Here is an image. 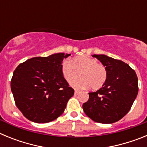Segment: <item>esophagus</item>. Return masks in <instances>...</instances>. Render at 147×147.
Wrapping results in <instances>:
<instances>
[{
	"label": "esophagus",
	"instance_id": "34e87169",
	"mask_svg": "<svg viewBox=\"0 0 147 147\" xmlns=\"http://www.w3.org/2000/svg\"><path fill=\"white\" fill-rule=\"evenodd\" d=\"M79 93H80V91H79V90H76L74 91V94L75 95H78Z\"/></svg>",
	"mask_w": 147,
	"mask_h": 147
}]
</instances>
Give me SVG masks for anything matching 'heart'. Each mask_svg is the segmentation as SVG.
<instances>
[{
	"label": "heart",
	"instance_id": "heart-1",
	"mask_svg": "<svg viewBox=\"0 0 147 147\" xmlns=\"http://www.w3.org/2000/svg\"><path fill=\"white\" fill-rule=\"evenodd\" d=\"M61 73L67 82H71L81 76V79L71 83L76 88H90L97 90L104 86L107 76V69L98 63L96 59L88 56H80L74 60L65 59L61 63Z\"/></svg>",
	"mask_w": 147,
	"mask_h": 147
}]
</instances>
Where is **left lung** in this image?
<instances>
[{
	"mask_svg": "<svg viewBox=\"0 0 147 147\" xmlns=\"http://www.w3.org/2000/svg\"><path fill=\"white\" fill-rule=\"evenodd\" d=\"M105 66L106 82L96 92L89 93V99L83 104L90 119L102 124H112L129 112L138 92V77L129 65L104 54H94Z\"/></svg>",
	"mask_w": 147,
	"mask_h": 147,
	"instance_id": "8db88e82",
	"label": "left lung"
}]
</instances>
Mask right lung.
<instances>
[{
    "label": "right lung",
    "instance_id": "1",
    "mask_svg": "<svg viewBox=\"0 0 147 147\" xmlns=\"http://www.w3.org/2000/svg\"><path fill=\"white\" fill-rule=\"evenodd\" d=\"M71 54L37 57L20 63L13 73L11 90L15 105L28 120L48 123L60 116L74 90L61 73V63Z\"/></svg>",
    "mask_w": 147,
    "mask_h": 147
}]
</instances>
